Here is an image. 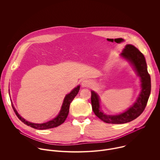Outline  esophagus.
Returning a JSON list of instances; mask_svg holds the SVG:
<instances>
[{
	"mask_svg": "<svg viewBox=\"0 0 160 160\" xmlns=\"http://www.w3.org/2000/svg\"><path fill=\"white\" fill-rule=\"evenodd\" d=\"M90 84V82L87 79L83 80L82 82V87H87L89 86Z\"/></svg>",
	"mask_w": 160,
	"mask_h": 160,
	"instance_id": "esophagus-1",
	"label": "esophagus"
}]
</instances>
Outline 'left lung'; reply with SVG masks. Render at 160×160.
<instances>
[{
    "label": "left lung",
    "mask_w": 160,
    "mask_h": 160,
    "mask_svg": "<svg viewBox=\"0 0 160 160\" xmlns=\"http://www.w3.org/2000/svg\"><path fill=\"white\" fill-rule=\"evenodd\" d=\"M120 56L131 64L136 75L139 77L141 91L135 102L126 111L118 115H106L101 109L99 95L94 90H91L92 110L99 118L108 123H125L138 118L144 110L151 93V78L144 55L134 45L127 44L120 54Z\"/></svg>",
    "instance_id": "8db88e82"
}]
</instances>
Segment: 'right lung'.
<instances>
[{"label": "right lung", "instance_id": "1", "mask_svg": "<svg viewBox=\"0 0 160 160\" xmlns=\"http://www.w3.org/2000/svg\"><path fill=\"white\" fill-rule=\"evenodd\" d=\"M80 85H78L77 87L74 88L69 94L66 95V96L63 100L61 109L58 113V115H57V117H55L54 118H53L52 120H49L45 123H32L28 121H27L26 120H25L23 118H22L19 115V113L18 112V111H16V109H15V108L13 106L12 101L11 100L12 107L16 113V116L18 117V118L22 122H23L25 124L27 125L28 126H30L33 128L38 129V130H45V129L54 128V127L59 126L60 125L63 123L64 122V121L66 120V119L68 115V112H69L70 103L72 102L73 99L75 98V97L78 93L79 90H80Z\"/></svg>", "mask_w": 160, "mask_h": 160}]
</instances>
